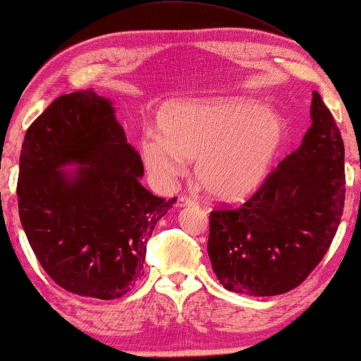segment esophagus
<instances>
[{
    "label": "esophagus",
    "mask_w": 361,
    "mask_h": 361,
    "mask_svg": "<svg viewBox=\"0 0 361 361\" xmlns=\"http://www.w3.org/2000/svg\"><path fill=\"white\" fill-rule=\"evenodd\" d=\"M178 202H180V207H194V205H197V202H195L192 197H188V195H181Z\"/></svg>",
    "instance_id": "esophagus-1"
}]
</instances>
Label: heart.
Listing matches in <instances>:
<instances>
[{
	"mask_svg": "<svg viewBox=\"0 0 361 361\" xmlns=\"http://www.w3.org/2000/svg\"><path fill=\"white\" fill-rule=\"evenodd\" d=\"M148 130L140 152L159 183L173 181L194 159L199 185L213 197L237 202L264 185L288 140V124L266 105L248 99L170 103Z\"/></svg>",
	"mask_w": 361,
	"mask_h": 361,
	"instance_id": "obj_1",
	"label": "heart"
}]
</instances>
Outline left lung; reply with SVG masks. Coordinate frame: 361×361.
<instances>
[{
	"label": "left lung",
	"instance_id": "8db88e82",
	"mask_svg": "<svg viewBox=\"0 0 361 361\" xmlns=\"http://www.w3.org/2000/svg\"><path fill=\"white\" fill-rule=\"evenodd\" d=\"M312 126L239 209L210 213L209 256L226 290L276 296L302 283L328 252L345 199L344 142L319 92Z\"/></svg>",
	"mask_w": 361,
	"mask_h": 361
}]
</instances>
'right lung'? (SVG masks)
<instances>
[{
    "label": "right lung",
    "mask_w": 361,
    "mask_h": 361,
    "mask_svg": "<svg viewBox=\"0 0 361 361\" xmlns=\"http://www.w3.org/2000/svg\"><path fill=\"white\" fill-rule=\"evenodd\" d=\"M114 113L94 90L54 100L28 127L17 183L22 228L42 269L97 299L121 298L142 279L146 242L176 200L142 186V159Z\"/></svg>",
    "instance_id": "right-lung-1"
}]
</instances>
